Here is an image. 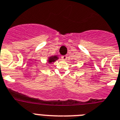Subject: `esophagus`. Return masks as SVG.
Instances as JSON below:
<instances>
[{
    "instance_id": "34e87169",
    "label": "esophagus",
    "mask_w": 120,
    "mask_h": 120,
    "mask_svg": "<svg viewBox=\"0 0 120 120\" xmlns=\"http://www.w3.org/2000/svg\"><path fill=\"white\" fill-rule=\"evenodd\" d=\"M67 58H68V57H67V55H63V56H62V58L64 60H67Z\"/></svg>"
}]
</instances>
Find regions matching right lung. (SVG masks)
<instances>
[{"instance_id": "obj_1", "label": "right lung", "mask_w": 120, "mask_h": 120, "mask_svg": "<svg viewBox=\"0 0 120 120\" xmlns=\"http://www.w3.org/2000/svg\"><path fill=\"white\" fill-rule=\"evenodd\" d=\"M58 59V56L57 55H54V56H52V57H49L48 58V62L49 63H52V62H55L56 60H57Z\"/></svg>"}]
</instances>
